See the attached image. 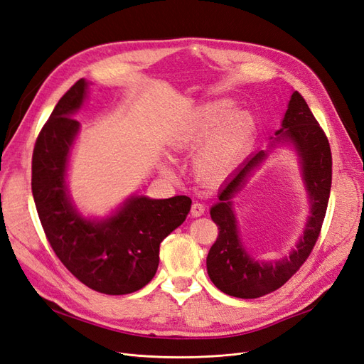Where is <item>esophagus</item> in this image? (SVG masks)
Segmentation results:
<instances>
[{
    "instance_id": "34e87169",
    "label": "esophagus",
    "mask_w": 364,
    "mask_h": 364,
    "mask_svg": "<svg viewBox=\"0 0 364 364\" xmlns=\"http://www.w3.org/2000/svg\"><path fill=\"white\" fill-rule=\"evenodd\" d=\"M205 214V206L200 202H194L191 205V215L193 217H200Z\"/></svg>"
}]
</instances>
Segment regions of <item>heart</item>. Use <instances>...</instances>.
Wrapping results in <instances>:
<instances>
[{
  "instance_id": "1",
  "label": "heart",
  "mask_w": 364,
  "mask_h": 364,
  "mask_svg": "<svg viewBox=\"0 0 364 364\" xmlns=\"http://www.w3.org/2000/svg\"><path fill=\"white\" fill-rule=\"evenodd\" d=\"M235 109L230 98H217L194 107L168 136L181 153L198 149L193 171L203 182L217 183L232 174L245 161L258 134V118L246 109Z\"/></svg>"
}]
</instances>
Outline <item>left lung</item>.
Instances as JSON below:
<instances>
[{"instance_id": "left-lung-1", "label": "left lung", "mask_w": 364, "mask_h": 364, "mask_svg": "<svg viewBox=\"0 0 364 364\" xmlns=\"http://www.w3.org/2000/svg\"><path fill=\"white\" fill-rule=\"evenodd\" d=\"M274 135L270 149L289 144L299 159L302 181L310 199V217L289 255L277 261H257L240 238L232 199L252 173L267 159L269 150L253 153L226 181L218 193V202L209 211L218 226V237L209 249L206 269L209 279L218 290L241 299H255L278 290L299 270L321 234L331 191L333 158L328 138L297 91L291 94L281 129Z\"/></svg>"}]
</instances>
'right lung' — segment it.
<instances>
[{
	"instance_id": "obj_1",
	"label": "right lung",
	"mask_w": 364,
	"mask_h": 364,
	"mask_svg": "<svg viewBox=\"0 0 364 364\" xmlns=\"http://www.w3.org/2000/svg\"><path fill=\"white\" fill-rule=\"evenodd\" d=\"M87 82L65 92L43 124L31 159V191L50 245L74 277L98 293L129 294L147 285L158 270L159 245L181 226L191 199L130 196L105 218L83 217L71 199L67 171L80 123Z\"/></svg>"
}]
</instances>
